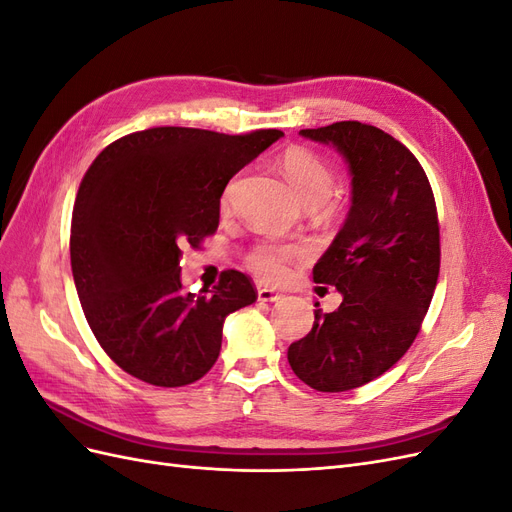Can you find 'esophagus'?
I'll return each mask as SVG.
<instances>
[{
  "label": "esophagus",
  "mask_w": 512,
  "mask_h": 512,
  "mask_svg": "<svg viewBox=\"0 0 512 512\" xmlns=\"http://www.w3.org/2000/svg\"><path fill=\"white\" fill-rule=\"evenodd\" d=\"M282 294L275 292L271 288H258V301H267V303H273V301H280Z\"/></svg>",
  "instance_id": "1"
}]
</instances>
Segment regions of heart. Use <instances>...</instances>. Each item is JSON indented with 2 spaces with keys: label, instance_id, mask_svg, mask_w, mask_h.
Instances as JSON below:
<instances>
[{
  "label": "heart",
  "instance_id": "heart-1",
  "mask_svg": "<svg viewBox=\"0 0 512 512\" xmlns=\"http://www.w3.org/2000/svg\"><path fill=\"white\" fill-rule=\"evenodd\" d=\"M280 168L290 183V188L307 209H316L327 203L335 188V175L329 164L316 153L303 147H290L282 153ZM232 192H235V181L224 190L222 207L230 205ZM307 256L305 245H282L271 241L256 243L250 254H247V267H250L260 280L269 284L282 282L288 275V267Z\"/></svg>",
  "mask_w": 512,
  "mask_h": 512
}]
</instances>
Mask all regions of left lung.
Wrapping results in <instances>:
<instances>
[{
  "mask_svg": "<svg viewBox=\"0 0 512 512\" xmlns=\"http://www.w3.org/2000/svg\"><path fill=\"white\" fill-rule=\"evenodd\" d=\"M299 134L342 153L352 205L314 267V282L335 286L342 303L314 309L288 363L312 389L342 393L391 369L421 331L440 273L438 211L423 166L391 134L361 121Z\"/></svg>",
  "mask_w": 512,
  "mask_h": 512,
  "instance_id": "obj_1",
  "label": "left lung"
}]
</instances>
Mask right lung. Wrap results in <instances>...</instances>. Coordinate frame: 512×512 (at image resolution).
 Here are the masks:
<instances>
[{
  "label": "right lung",
  "instance_id": "right-lung-1",
  "mask_svg": "<svg viewBox=\"0 0 512 512\" xmlns=\"http://www.w3.org/2000/svg\"><path fill=\"white\" fill-rule=\"evenodd\" d=\"M284 136L151 128L108 145L72 211L70 260L85 318L104 352L153 386H185L218 361L228 314L252 305L250 277L183 292L179 258L220 224L228 181Z\"/></svg>",
  "mask_w": 512,
  "mask_h": 512
}]
</instances>
